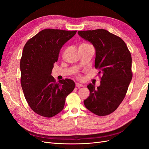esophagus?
Listing matches in <instances>:
<instances>
[{
    "label": "esophagus",
    "mask_w": 149,
    "mask_h": 149,
    "mask_svg": "<svg viewBox=\"0 0 149 149\" xmlns=\"http://www.w3.org/2000/svg\"><path fill=\"white\" fill-rule=\"evenodd\" d=\"M76 87H83L84 86H83V84H79V83H76Z\"/></svg>",
    "instance_id": "34e87169"
}]
</instances>
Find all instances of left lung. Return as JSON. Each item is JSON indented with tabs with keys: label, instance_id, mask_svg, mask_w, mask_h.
Returning a JSON list of instances; mask_svg holds the SVG:
<instances>
[{
	"label": "left lung",
	"instance_id": "obj_1",
	"mask_svg": "<svg viewBox=\"0 0 149 149\" xmlns=\"http://www.w3.org/2000/svg\"><path fill=\"white\" fill-rule=\"evenodd\" d=\"M78 33L95 48V68L102 74L100 86L88 84L90 93L84 104L97 116L108 115L118 107L127 91L132 78L131 55L123 40L106 30Z\"/></svg>",
	"mask_w": 149,
	"mask_h": 149
}]
</instances>
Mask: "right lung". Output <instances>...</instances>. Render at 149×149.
Returning a JSON list of instances; mask_svg holds the SVG:
<instances>
[{
    "mask_svg": "<svg viewBox=\"0 0 149 149\" xmlns=\"http://www.w3.org/2000/svg\"><path fill=\"white\" fill-rule=\"evenodd\" d=\"M76 33L45 29L25 45L20 65L21 85L31 109L40 116L52 118L60 112L75 87L70 79L56 83L51 74L62 47Z\"/></svg>",
    "mask_w": 149,
    "mask_h": 149,
    "instance_id": "1",
    "label": "right lung"
}]
</instances>
